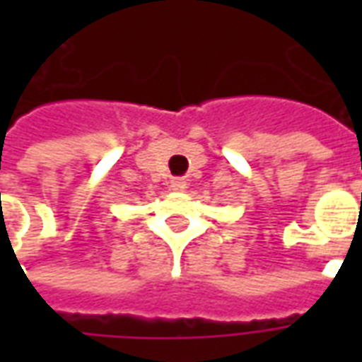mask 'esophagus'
I'll return each mask as SVG.
<instances>
[{
    "instance_id": "34e87169",
    "label": "esophagus",
    "mask_w": 362,
    "mask_h": 362,
    "mask_svg": "<svg viewBox=\"0 0 362 362\" xmlns=\"http://www.w3.org/2000/svg\"><path fill=\"white\" fill-rule=\"evenodd\" d=\"M170 188H173L174 192H182V189H186V182L180 180V178H176V180L170 182Z\"/></svg>"
}]
</instances>
